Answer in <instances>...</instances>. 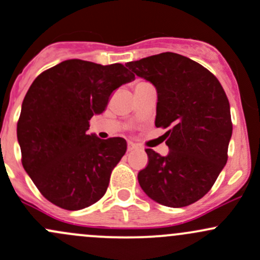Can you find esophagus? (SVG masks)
<instances>
[{"mask_svg":"<svg viewBox=\"0 0 260 260\" xmlns=\"http://www.w3.org/2000/svg\"><path fill=\"white\" fill-rule=\"evenodd\" d=\"M138 148H139V147L137 146V144L132 143V142H129V143H128V146H127V149H128V152L136 151V149H138Z\"/></svg>","mask_w":260,"mask_h":260,"instance_id":"esophagus-1","label":"esophagus"}]
</instances>
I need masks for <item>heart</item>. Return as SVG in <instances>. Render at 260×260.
<instances>
[{
    "label": "heart",
    "mask_w": 260,
    "mask_h": 260,
    "mask_svg": "<svg viewBox=\"0 0 260 260\" xmlns=\"http://www.w3.org/2000/svg\"><path fill=\"white\" fill-rule=\"evenodd\" d=\"M139 83H144V82H138V83H137V84H139Z\"/></svg>",
    "instance_id": "1"
}]
</instances>
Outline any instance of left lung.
I'll list each match as a JSON object with an SVG mask.
<instances>
[{"mask_svg": "<svg viewBox=\"0 0 260 260\" xmlns=\"http://www.w3.org/2000/svg\"><path fill=\"white\" fill-rule=\"evenodd\" d=\"M125 66L154 84L155 127L168 129L169 153L162 157L146 149L148 163L139 171V185L163 206H189L209 192L228 159L233 124L225 92L206 67L173 52Z\"/></svg>", "mask_w": 260, "mask_h": 260, "instance_id": "left-lung-1", "label": "left lung"}]
</instances>
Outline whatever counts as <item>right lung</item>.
Segmentation results:
<instances>
[{"label":"right lung","instance_id":"add662e5","mask_svg":"<svg viewBox=\"0 0 260 260\" xmlns=\"http://www.w3.org/2000/svg\"><path fill=\"white\" fill-rule=\"evenodd\" d=\"M132 80L135 75L121 63L68 59L43 71L31 84L17 122L21 160L54 206L80 210L105 196L127 142L101 139L87 131L113 91Z\"/></svg>","mask_w":260,"mask_h":260}]
</instances>
